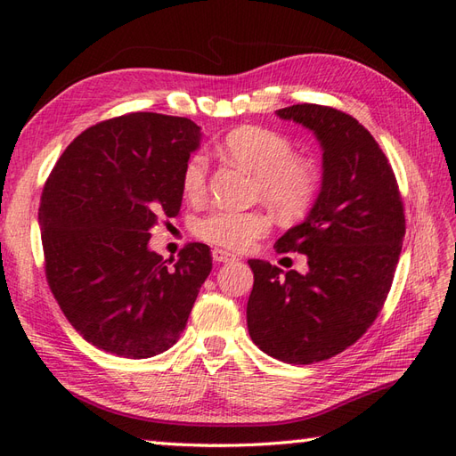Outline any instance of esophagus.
<instances>
[{"label": "esophagus", "mask_w": 456, "mask_h": 456, "mask_svg": "<svg viewBox=\"0 0 456 456\" xmlns=\"http://www.w3.org/2000/svg\"><path fill=\"white\" fill-rule=\"evenodd\" d=\"M211 255H213V260H216V263H219V265H229V263H235V260H237L235 255H231L223 248H213Z\"/></svg>", "instance_id": "esophagus-1"}]
</instances>
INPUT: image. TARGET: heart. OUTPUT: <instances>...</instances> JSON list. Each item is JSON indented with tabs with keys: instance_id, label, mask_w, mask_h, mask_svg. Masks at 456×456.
Wrapping results in <instances>:
<instances>
[{
	"instance_id": "b5f03b06",
	"label": "heart",
	"mask_w": 456,
	"mask_h": 456,
	"mask_svg": "<svg viewBox=\"0 0 456 456\" xmlns=\"http://www.w3.org/2000/svg\"><path fill=\"white\" fill-rule=\"evenodd\" d=\"M225 157L256 176V198L265 200L282 219H299L312 209L322 176L312 160L296 157V147L286 134L247 125L231 131L221 142ZM182 190L190 200L208 191V159L193 154L182 172ZM273 221L263 211L216 209L198 221L196 233L211 245L247 250L263 239Z\"/></svg>"
}]
</instances>
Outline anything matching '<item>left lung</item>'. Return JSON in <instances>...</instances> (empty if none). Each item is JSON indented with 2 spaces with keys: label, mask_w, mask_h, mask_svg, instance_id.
Instances as JSON below:
<instances>
[{
  "label": "left lung",
  "mask_w": 456,
  "mask_h": 456,
  "mask_svg": "<svg viewBox=\"0 0 456 456\" xmlns=\"http://www.w3.org/2000/svg\"><path fill=\"white\" fill-rule=\"evenodd\" d=\"M315 133L323 182L304 223L276 240V253L307 256V274L248 260L253 343L289 364L327 361L361 338L388 297L402 240L403 201L380 144L348 113L297 103L278 110Z\"/></svg>",
  "instance_id": "obj_1"
}]
</instances>
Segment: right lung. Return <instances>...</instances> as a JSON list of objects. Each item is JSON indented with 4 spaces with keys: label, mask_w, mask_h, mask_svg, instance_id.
I'll use <instances>...</instances> for the list:
<instances>
[{
    "label": "right lung",
    "mask_w": 456,
    "mask_h": 456,
    "mask_svg": "<svg viewBox=\"0 0 456 456\" xmlns=\"http://www.w3.org/2000/svg\"><path fill=\"white\" fill-rule=\"evenodd\" d=\"M200 139L186 118L127 113L80 133L45 182L46 282L76 331L105 353L168 351L211 273L203 243L174 263L149 248V231L180 213L182 172Z\"/></svg>",
    "instance_id": "1"
}]
</instances>
